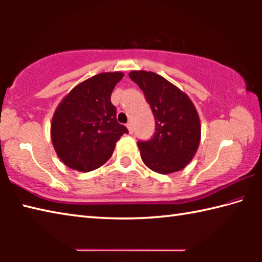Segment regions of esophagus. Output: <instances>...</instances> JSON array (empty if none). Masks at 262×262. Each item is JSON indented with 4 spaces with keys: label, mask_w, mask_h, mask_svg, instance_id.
Returning <instances> with one entry per match:
<instances>
[{
    "label": "esophagus",
    "mask_w": 262,
    "mask_h": 262,
    "mask_svg": "<svg viewBox=\"0 0 262 262\" xmlns=\"http://www.w3.org/2000/svg\"><path fill=\"white\" fill-rule=\"evenodd\" d=\"M126 126L128 128V132H129V134H133V132H134V128H133V123L132 122H128Z\"/></svg>",
    "instance_id": "34e87169"
}]
</instances>
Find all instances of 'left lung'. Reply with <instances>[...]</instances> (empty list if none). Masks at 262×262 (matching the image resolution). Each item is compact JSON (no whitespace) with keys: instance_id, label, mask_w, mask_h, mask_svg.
I'll list each match as a JSON object with an SVG mask.
<instances>
[{"instance_id":"8db88e82","label":"left lung","mask_w":262,"mask_h":262,"mask_svg":"<svg viewBox=\"0 0 262 262\" xmlns=\"http://www.w3.org/2000/svg\"><path fill=\"white\" fill-rule=\"evenodd\" d=\"M129 77L143 91L156 122V133L137 142L141 158L150 170L168 174L190 163L201 140V123L189 97L161 75L133 70Z\"/></svg>"}]
</instances>
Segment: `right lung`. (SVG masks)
Wrapping results in <instances>:
<instances>
[{
    "label": "right lung",
    "instance_id": "1",
    "mask_svg": "<svg viewBox=\"0 0 262 262\" xmlns=\"http://www.w3.org/2000/svg\"><path fill=\"white\" fill-rule=\"evenodd\" d=\"M121 72L97 74L77 84L57 105L51 122V139L57 157L79 172L96 170L108 161L115 143L127 133L117 121L111 103Z\"/></svg>",
    "mask_w": 262,
    "mask_h": 262
}]
</instances>
